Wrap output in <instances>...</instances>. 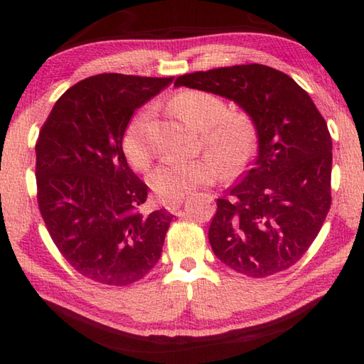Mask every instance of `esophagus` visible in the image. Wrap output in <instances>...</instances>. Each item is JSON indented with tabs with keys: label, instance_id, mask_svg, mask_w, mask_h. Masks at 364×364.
I'll return each mask as SVG.
<instances>
[{
	"label": "esophagus",
	"instance_id": "34e87169",
	"mask_svg": "<svg viewBox=\"0 0 364 364\" xmlns=\"http://www.w3.org/2000/svg\"><path fill=\"white\" fill-rule=\"evenodd\" d=\"M181 203H183V198L167 200V202H164V206H166V210H167L168 213H176L178 208L181 206Z\"/></svg>",
	"mask_w": 364,
	"mask_h": 364
}]
</instances>
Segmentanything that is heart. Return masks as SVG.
<instances>
[{
    "label": "heart",
    "instance_id": "obj_1",
    "mask_svg": "<svg viewBox=\"0 0 364 364\" xmlns=\"http://www.w3.org/2000/svg\"><path fill=\"white\" fill-rule=\"evenodd\" d=\"M170 109L200 129V145L210 154L191 161L162 162L149 175V184L162 200L183 198L198 186L213 184L225 172L236 176L252 164L259 146V131L245 109H228L222 97L208 90L188 89L170 100ZM151 109L137 111L122 136V150L137 170L149 168L153 159L150 142Z\"/></svg>",
    "mask_w": 364,
    "mask_h": 364
}]
</instances>
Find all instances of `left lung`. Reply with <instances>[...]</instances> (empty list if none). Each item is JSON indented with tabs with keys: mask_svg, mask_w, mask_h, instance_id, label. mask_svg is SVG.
Wrapping results in <instances>:
<instances>
[{
	"mask_svg": "<svg viewBox=\"0 0 364 364\" xmlns=\"http://www.w3.org/2000/svg\"><path fill=\"white\" fill-rule=\"evenodd\" d=\"M250 112L259 131L255 167L218 198L211 249L236 272L264 278L289 269L319 235L331 205V136L306 90L261 64L178 76Z\"/></svg>",
	"mask_w": 364,
	"mask_h": 364,
	"instance_id": "obj_1",
	"label": "left lung"
}]
</instances>
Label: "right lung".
Returning <instances> with one entry per match:
<instances>
[{"mask_svg":"<svg viewBox=\"0 0 364 364\" xmlns=\"http://www.w3.org/2000/svg\"><path fill=\"white\" fill-rule=\"evenodd\" d=\"M172 80L90 76L60 95L38 133V210L60 255L92 282L128 286L161 257L173 215L141 213L149 186L129 168L122 136L137 107Z\"/></svg>","mask_w":364,"mask_h":364,"instance_id":"right-lung-1","label":"right lung"}]
</instances>
